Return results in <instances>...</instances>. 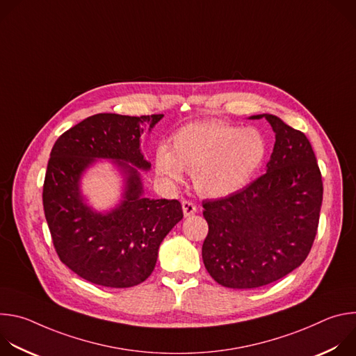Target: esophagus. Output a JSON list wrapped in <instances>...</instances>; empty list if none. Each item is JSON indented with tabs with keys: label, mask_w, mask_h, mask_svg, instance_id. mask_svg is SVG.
I'll return each instance as SVG.
<instances>
[{
	"label": "esophagus",
	"mask_w": 356,
	"mask_h": 356,
	"mask_svg": "<svg viewBox=\"0 0 356 356\" xmlns=\"http://www.w3.org/2000/svg\"><path fill=\"white\" fill-rule=\"evenodd\" d=\"M181 207H183L184 217H190V216H193V214L197 213V206L194 204L193 201H190V200H183V201H181Z\"/></svg>",
	"instance_id": "34e87169"
}]
</instances>
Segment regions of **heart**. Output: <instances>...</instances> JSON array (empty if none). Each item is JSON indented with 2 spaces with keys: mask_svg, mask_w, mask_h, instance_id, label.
I'll use <instances>...</instances> for the list:
<instances>
[{
  "mask_svg": "<svg viewBox=\"0 0 356 356\" xmlns=\"http://www.w3.org/2000/svg\"><path fill=\"white\" fill-rule=\"evenodd\" d=\"M266 154V139L258 129L198 121L175 132L172 150L166 146L156 149L155 166L172 181H180L183 170L193 173L201 194L221 198L243 188L264 165Z\"/></svg>",
  "mask_w": 356,
  "mask_h": 356,
  "instance_id": "obj_1",
  "label": "heart"
}]
</instances>
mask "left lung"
Masks as SVG:
<instances>
[{
	"label": "left lung",
	"instance_id": "1",
	"mask_svg": "<svg viewBox=\"0 0 356 356\" xmlns=\"http://www.w3.org/2000/svg\"><path fill=\"white\" fill-rule=\"evenodd\" d=\"M276 134L266 173L235 194L202 201L209 234L202 262L224 287L255 289L298 268L312 250L323 202L321 172L310 140L262 114Z\"/></svg>",
	"mask_w": 356,
	"mask_h": 356
}]
</instances>
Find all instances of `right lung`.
Instances as JSON below:
<instances>
[{"label": "right lung", "instance_id": "1", "mask_svg": "<svg viewBox=\"0 0 356 356\" xmlns=\"http://www.w3.org/2000/svg\"><path fill=\"white\" fill-rule=\"evenodd\" d=\"M162 117L95 114L62 134L50 152L42 193L44 217L59 259L87 282L114 289L145 282L163 238L183 218L180 201L142 195L133 168H150L139 139ZM95 157L117 160L127 176L124 200L108 215L92 212L79 194V177Z\"/></svg>", "mask_w": 356, "mask_h": 356}]
</instances>
